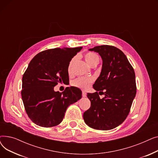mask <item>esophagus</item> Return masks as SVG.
<instances>
[{
    "label": "esophagus",
    "mask_w": 158,
    "mask_h": 158,
    "mask_svg": "<svg viewBox=\"0 0 158 158\" xmlns=\"http://www.w3.org/2000/svg\"><path fill=\"white\" fill-rule=\"evenodd\" d=\"M82 97H86V93L85 92V91H82Z\"/></svg>",
    "instance_id": "1"
}]
</instances>
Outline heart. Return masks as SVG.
<instances>
[{
  "instance_id": "obj_1",
  "label": "heart",
  "mask_w": 158,
  "mask_h": 158,
  "mask_svg": "<svg viewBox=\"0 0 158 158\" xmlns=\"http://www.w3.org/2000/svg\"><path fill=\"white\" fill-rule=\"evenodd\" d=\"M85 59L87 63L90 66H92L95 63L98 64L99 62L98 56L97 54L92 52H88L86 53V54L85 55ZM75 61H76V57H73L72 60L70 61L68 66L69 73H71L72 66ZM94 80V79L92 77H79L76 79H75L72 82V85L82 89H87L89 88Z\"/></svg>"
}]
</instances>
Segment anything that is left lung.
<instances>
[{
	"mask_svg": "<svg viewBox=\"0 0 158 158\" xmlns=\"http://www.w3.org/2000/svg\"><path fill=\"white\" fill-rule=\"evenodd\" d=\"M89 51L101 56L102 67L93 85L97 92L87 94L91 106L83 118L93 129L110 130L120 125L129 113L136 94L135 73L126 56L117 47L101 45ZM101 93L105 95L102 99Z\"/></svg>",
	"mask_w": 158,
	"mask_h": 158,
	"instance_id": "left-lung-1",
	"label": "left lung"
}]
</instances>
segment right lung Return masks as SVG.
I'll return each mask as SVG.
<instances>
[{
	"mask_svg": "<svg viewBox=\"0 0 158 158\" xmlns=\"http://www.w3.org/2000/svg\"><path fill=\"white\" fill-rule=\"evenodd\" d=\"M81 49L82 47L48 49L30 61L23 75L21 95L28 117L36 125L57 126L67 107L81 98V90L76 87H66L62 93L54 90L58 82L69 81V63Z\"/></svg>",
	"mask_w": 158,
	"mask_h": 158,
	"instance_id": "1",
	"label": "right lung"
}]
</instances>
